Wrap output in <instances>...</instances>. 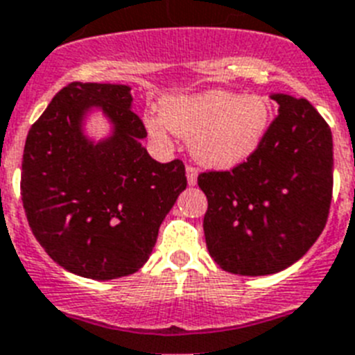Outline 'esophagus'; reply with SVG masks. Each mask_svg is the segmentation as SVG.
I'll use <instances>...</instances> for the list:
<instances>
[{
	"mask_svg": "<svg viewBox=\"0 0 355 355\" xmlns=\"http://www.w3.org/2000/svg\"><path fill=\"white\" fill-rule=\"evenodd\" d=\"M187 181H189L190 187H194L198 183V171L194 166H187Z\"/></svg>",
	"mask_w": 355,
	"mask_h": 355,
	"instance_id": "1",
	"label": "esophagus"
}]
</instances>
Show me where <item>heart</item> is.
<instances>
[{"mask_svg":"<svg viewBox=\"0 0 355 355\" xmlns=\"http://www.w3.org/2000/svg\"><path fill=\"white\" fill-rule=\"evenodd\" d=\"M146 130L156 141H171V132L189 139L198 163L228 171L247 163L266 139L272 105L265 96L212 89L168 96L161 118H146Z\"/></svg>","mask_w":355,"mask_h":355,"instance_id":"heart-1","label":"heart"}]
</instances>
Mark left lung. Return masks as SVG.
I'll return each mask as SVG.
<instances>
[{"mask_svg": "<svg viewBox=\"0 0 355 355\" xmlns=\"http://www.w3.org/2000/svg\"><path fill=\"white\" fill-rule=\"evenodd\" d=\"M277 118L261 148L228 172H205L203 230L212 259L239 276L285 270L309 252L329 218L332 132L306 99L272 92Z\"/></svg>", "mask_w": 355, "mask_h": 355, "instance_id": "1", "label": "left lung"}]
</instances>
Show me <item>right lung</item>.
<instances>
[{
    "instance_id": "1",
    "label": "right lung",
    "mask_w": 355,
    "mask_h": 355,
    "mask_svg": "<svg viewBox=\"0 0 355 355\" xmlns=\"http://www.w3.org/2000/svg\"><path fill=\"white\" fill-rule=\"evenodd\" d=\"M130 87L74 83L55 94L25 141L21 199L45 252L65 270L107 281L148 261L159 225L187 189L180 159H152ZM94 113L109 125L96 138Z\"/></svg>"
}]
</instances>
